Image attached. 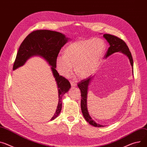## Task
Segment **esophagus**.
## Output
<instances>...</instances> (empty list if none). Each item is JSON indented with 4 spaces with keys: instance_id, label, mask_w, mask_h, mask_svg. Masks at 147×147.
I'll list each match as a JSON object with an SVG mask.
<instances>
[{
    "instance_id": "34e87169",
    "label": "esophagus",
    "mask_w": 147,
    "mask_h": 147,
    "mask_svg": "<svg viewBox=\"0 0 147 147\" xmlns=\"http://www.w3.org/2000/svg\"><path fill=\"white\" fill-rule=\"evenodd\" d=\"M71 86H75L76 85V83L75 82H74V81H71Z\"/></svg>"
}]
</instances>
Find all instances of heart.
<instances>
[{
  "label": "heart",
  "instance_id": "b5f03b06",
  "mask_svg": "<svg viewBox=\"0 0 147 147\" xmlns=\"http://www.w3.org/2000/svg\"><path fill=\"white\" fill-rule=\"evenodd\" d=\"M106 49V43L100 38L76 40L66 47L64 54L56 58L58 72L64 76L70 75L74 65L77 75L85 78L96 70Z\"/></svg>",
  "mask_w": 147,
  "mask_h": 147
}]
</instances>
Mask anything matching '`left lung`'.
I'll return each instance as SVG.
<instances>
[{
  "label": "left lung",
  "mask_w": 147,
  "mask_h": 147,
  "mask_svg": "<svg viewBox=\"0 0 147 147\" xmlns=\"http://www.w3.org/2000/svg\"><path fill=\"white\" fill-rule=\"evenodd\" d=\"M103 36L104 38H105V39L107 40V42L109 43L110 45V47H109L106 54L105 55V57L107 58L108 56L115 52H121L128 56V59H129L131 65L132 67H133V59L132 57V55L125 42L122 39L118 38L117 36L112 35L104 34ZM93 77L94 76H89L88 78L82 80L80 82L78 83V86L80 89L81 92V111L84 117L89 124H91V125H93L95 127H104V125L97 123L92 119L91 116L89 114L87 108L88 89L89 83L93 80Z\"/></svg>",
  "instance_id": "8db88e82"
}]
</instances>
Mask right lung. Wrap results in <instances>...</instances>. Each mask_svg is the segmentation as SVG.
<instances>
[{"mask_svg":"<svg viewBox=\"0 0 147 147\" xmlns=\"http://www.w3.org/2000/svg\"><path fill=\"white\" fill-rule=\"evenodd\" d=\"M62 33L49 30L33 31L21 43L17 53L13 70L23 66L33 56H40L46 60L50 66L58 86L59 101L56 112L51 120L57 117L62 109V96L71 88L70 82L65 78L59 75L56 67V58L62 47L68 40Z\"/></svg>","mask_w":147,"mask_h":147,"instance_id":"add662e5","label":"right lung"}]
</instances>
